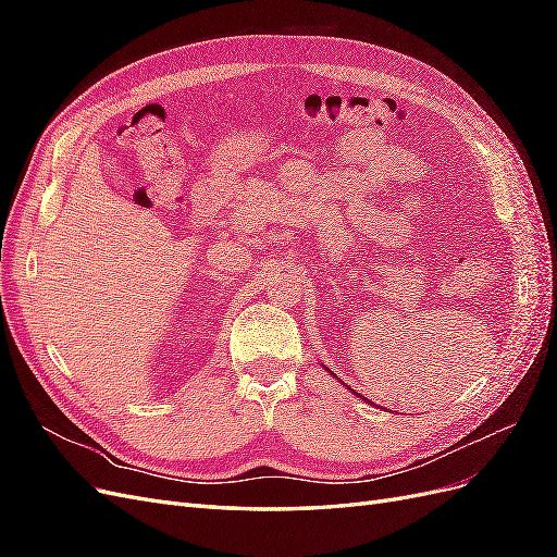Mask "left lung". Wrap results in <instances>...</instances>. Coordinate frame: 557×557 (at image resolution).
<instances>
[{
  "label": "left lung",
  "instance_id": "left-lung-1",
  "mask_svg": "<svg viewBox=\"0 0 557 557\" xmlns=\"http://www.w3.org/2000/svg\"><path fill=\"white\" fill-rule=\"evenodd\" d=\"M360 397H362V395H360Z\"/></svg>",
  "mask_w": 557,
  "mask_h": 557
}]
</instances>
